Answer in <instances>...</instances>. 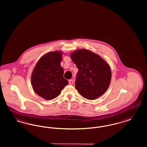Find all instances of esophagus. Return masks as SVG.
I'll use <instances>...</instances> for the list:
<instances>
[{"label": "esophagus", "mask_w": 147, "mask_h": 147, "mask_svg": "<svg viewBox=\"0 0 147 147\" xmlns=\"http://www.w3.org/2000/svg\"><path fill=\"white\" fill-rule=\"evenodd\" d=\"M69 84H70V85H72L73 83H74V81H73L72 80H70L69 81Z\"/></svg>", "instance_id": "esophagus-1"}]
</instances>
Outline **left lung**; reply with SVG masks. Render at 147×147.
<instances>
[{
    "label": "left lung",
    "instance_id": "left-lung-1",
    "mask_svg": "<svg viewBox=\"0 0 147 147\" xmlns=\"http://www.w3.org/2000/svg\"><path fill=\"white\" fill-rule=\"evenodd\" d=\"M78 69L75 88L83 98L94 100L103 95L108 89L111 80L109 64L92 52L82 49L70 55Z\"/></svg>",
    "mask_w": 147,
    "mask_h": 147
}]
</instances>
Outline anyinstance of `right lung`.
Returning <instances> with one entry per match:
<instances>
[{
	"mask_svg": "<svg viewBox=\"0 0 147 147\" xmlns=\"http://www.w3.org/2000/svg\"><path fill=\"white\" fill-rule=\"evenodd\" d=\"M61 60V52H49L40 59L33 70V89L46 100H51L57 98L69 83L63 76L64 70L60 66Z\"/></svg>",
	"mask_w": 147,
	"mask_h": 147,
	"instance_id": "1",
	"label": "right lung"
}]
</instances>
